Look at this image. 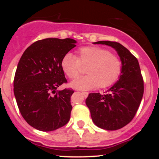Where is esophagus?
I'll use <instances>...</instances> for the list:
<instances>
[{
	"instance_id": "obj_1",
	"label": "esophagus",
	"mask_w": 159,
	"mask_h": 159,
	"mask_svg": "<svg viewBox=\"0 0 159 159\" xmlns=\"http://www.w3.org/2000/svg\"><path fill=\"white\" fill-rule=\"evenodd\" d=\"M82 94H83L84 95V97L85 98H87V96H88V93H87V92H82Z\"/></svg>"
}]
</instances>
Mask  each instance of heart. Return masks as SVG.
<instances>
[{"mask_svg": "<svg viewBox=\"0 0 159 159\" xmlns=\"http://www.w3.org/2000/svg\"><path fill=\"white\" fill-rule=\"evenodd\" d=\"M76 57L67 53L62 58L61 69L69 78H77L81 66H87V75L78 78L70 83L72 88L90 90L98 87L106 88L118 80L122 72V62L117 56L107 49L98 46H86L77 51Z\"/></svg>", "mask_w": 159, "mask_h": 159, "instance_id": "heart-1", "label": "heart"}]
</instances>
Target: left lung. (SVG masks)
Segmentation results:
<instances>
[{"mask_svg": "<svg viewBox=\"0 0 159 159\" xmlns=\"http://www.w3.org/2000/svg\"><path fill=\"white\" fill-rule=\"evenodd\" d=\"M94 44L106 45L117 52L122 62L119 80L107 93H90L86 105L95 125L109 131L126 125L135 116L143 95V80L138 59L119 43L98 41Z\"/></svg>", "mask_w": 159, "mask_h": 159, "instance_id": "left-lung-1", "label": "left lung"}]
</instances>
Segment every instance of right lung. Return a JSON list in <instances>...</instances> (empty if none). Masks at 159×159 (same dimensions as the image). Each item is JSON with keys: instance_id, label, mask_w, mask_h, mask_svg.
Segmentation results:
<instances>
[{"instance_id": "1", "label": "right lung", "mask_w": 159, "mask_h": 159, "mask_svg": "<svg viewBox=\"0 0 159 159\" xmlns=\"http://www.w3.org/2000/svg\"><path fill=\"white\" fill-rule=\"evenodd\" d=\"M76 43L69 38L39 40L25 51L18 63L13 81L16 102L25 121L37 130H56L70 119L74 90L57 89L67 82L62 58Z\"/></svg>"}]
</instances>
